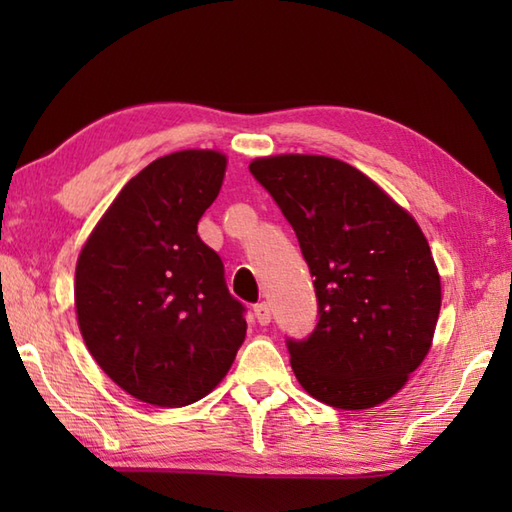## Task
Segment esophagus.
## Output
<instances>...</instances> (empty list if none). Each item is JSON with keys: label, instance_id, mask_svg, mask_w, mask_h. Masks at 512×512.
<instances>
[{"label": "esophagus", "instance_id": "34e87169", "mask_svg": "<svg viewBox=\"0 0 512 512\" xmlns=\"http://www.w3.org/2000/svg\"><path fill=\"white\" fill-rule=\"evenodd\" d=\"M253 312H255V319H257L259 325H268L270 319H273V314H270V306H268L266 301L257 303V306L253 308Z\"/></svg>", "mask_w": 512, "mask_h": 512}]
</instances>
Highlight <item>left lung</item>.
Wrapping results in <instances>:
<instances>
[{
  "mask_svg": "<svg viewBox=\"0 0 512 512\" xmlns=\"http://www.w3.org/2000/svg\"><path fill=\"white\" fill-rule=\"evenodd\" d=\"M299 239L314 277L317 325L286 339L312 398L369 409L391 398L427 356L440 275L416 220L365 173L325 156L250 162Z\"/></svg>",
  "mask_w": 512,
  "mask_h": 512,
  "instance_id": "8db88e82",
  "label": "left lung"
}]
</instances>
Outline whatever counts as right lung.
<instances>
[{"label": "right lung", "mask_w": 512, "mask_h": 512, "mask_svg": "<svg viewBox=\"0 0 512 512\" xmlns=\"http://www.w3.org/2000/svg\"><path fill=\"white\" fill-rule=\"evenodd\" d=\"M226 158L187 149L129 180L76 264L74 303L94 361L134 398L184 407L231 369L246 306L198 235L220 193Z\"/></svg>", "instance_id": "1"}]
</instances>
